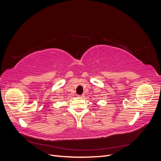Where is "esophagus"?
Masks as SVG:
<instances>
[{"instance_id":"obj_1","label":"esophagus","mask_w":161,"mask_h":161,"mask_svg":"<svg viewBox=\"0 0 161 161\" xmlns=\"http://www.w3.org/2000/svg\"><path fill=\"white\" fill-rule=\"evenodd\" d=\"M78 97H81V98H82V97H85V95L83 94V95H78Z\"/></svg>"}]
</instances>
